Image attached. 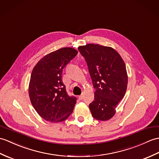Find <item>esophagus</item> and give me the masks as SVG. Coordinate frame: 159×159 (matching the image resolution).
I'll return each instance as SVG.
<instances>
[{
    "mask_svg": "<svg viewBox=\"0 0 159 159\" xmlns=\"http://www.w3.org/2000/svg\"><path fill=\"white\" fill-rule=\"evenodd\" d=\"M84 98V93H82V94H81L80 95V96H79V99H83Z\"/></svg>",
    "mask_w": 159,
    "mask_h": 159,
    "instance_id": "obj_1",
    "label": "esophagus"
}]
</instances>
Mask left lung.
Returning <instances> with one entry per match:
<instances>
[{"mask_svg": "<svg viewBox=\"0 0 159 159\" xmlns=\"http://www.w3.org/2000/svg\"><path fill=\"white\" fill-rule=\"evenodd\" d=\"M85 59L93 82L94 100L89 106L94 119L106 121L112 118L126 93L128 76L125 64L110 47L87 44L78 48Z\"/></svg>", "mask_w": 159, "mask_h": 159, "instance_id": "left-lung-1", "label": "left lung"}]
</instances>
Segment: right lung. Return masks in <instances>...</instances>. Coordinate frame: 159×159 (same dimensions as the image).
<instances>
[{"label":"right lung","instance_id":"1","mask_svg":"<svg viewBox=\"0 0 159 159\" xmlns=\"http://www.w3.org/2000/svg\"><path fill=\"white\" fill-rule=\"evenodd\" d=\"M78 51L64 47L45 55L32 70L28 93L31 104L45 120L59 123L67 119L76 102L62 82L63 69Z\"/></svg>","mask_w":159,"mask_h":159}]
</instances>
